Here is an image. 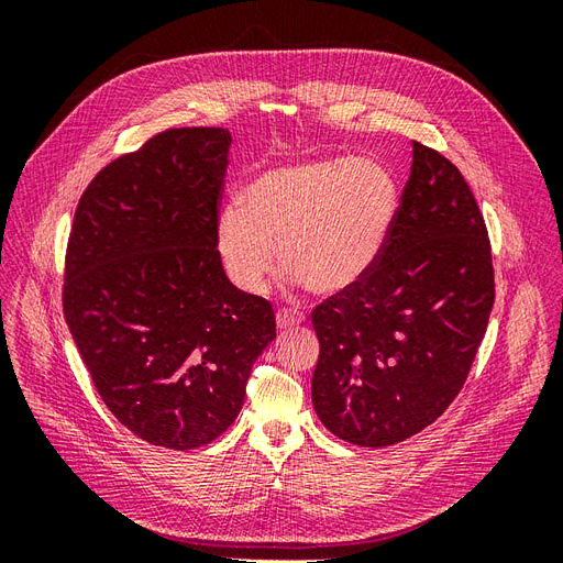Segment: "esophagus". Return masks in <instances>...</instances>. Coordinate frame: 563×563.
Instances as JSON below:
<instances>
[{"label":"esophagus","mask_w":563,"mask_h":563,"mask_svg":"<svg viewBox=\"0 0 563 563\" xmlns=\"http://www.w3.org/2000/svg\"><path fill=\"white\" fill-rule=\"evenodd\" d=\"M302 321H305V314L300 310H296V308H282L277 312V327L282 331L294 329V327H298V323H302Z\"/></svg>","instance_id":"obj_1"}]
</instances>
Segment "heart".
Wrapping results in <instances>:
<instances>
[{"label":"heart","mask_w":563,"mask_h":563,"mask_svg":"<svg viewBox=\"0 0 563 563\" xmlns=\"http://www.w3.org/2000/svg\"><path fill=\"white\" fill-rule=\"evenodd\" d=\"M399 180L373 157H329L267 168L220 211L216 251L230 282L258 294L279 258L314 294L362 284L395 232Z\"/></svg>","instance_id":"1"}]
</instances>
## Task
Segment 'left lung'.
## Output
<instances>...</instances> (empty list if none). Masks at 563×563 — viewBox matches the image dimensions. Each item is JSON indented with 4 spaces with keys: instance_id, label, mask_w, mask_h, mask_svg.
<instances>
[{
    "instance_id": "left-lung-1",
    "label": "left lung",
    "mask_w": 563,
    "mask_h": 563,
    "mask_svg": "<svg viewBox=\"0 0 563 563\" xmlns=\"http://www.w3.org/2000/svg\"><path fill=\"white\" fill-rule=\"evenodd\" d=\"M496 298L490 240L470 185L413 141L395 232L371 275L312 310V404L335 437L391 446L463 389Z\"/></svg>"
}]
</instances>
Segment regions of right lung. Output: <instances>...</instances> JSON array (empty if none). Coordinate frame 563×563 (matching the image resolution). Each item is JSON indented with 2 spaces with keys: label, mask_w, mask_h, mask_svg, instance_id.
I'll return each mask as SVG.
<instances>
[{
  "label": "right lung",
  "mask_w": 563,
  "mask_h": 563,
  "mask_svg": "<svg viewBox=\"0 0 563 563\" xmlns=\"http://www.w3.org/2000/svg\"><path fill=\"white\" fill-rule=\"evenodd\" d=\"M230 131L166 129L100 168L65 251L63 312L110 413L152 446H207L277 338L216 251Z\"/></svg>",
  "instance_id": "1"
}]
</instances>
